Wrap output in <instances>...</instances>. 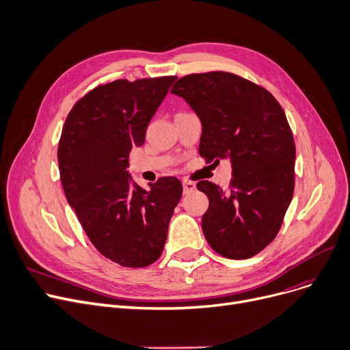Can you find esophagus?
Masks as SVG:
<instances>
[{
  "label": "esophagus",
  "mask_w": 350,
  "mask_h": 350,
  "mask_svg": "<svg viewBox=\"0 0 350 350\" xmlns=\"http://www.w3.org/2000/svg\"><path fill=\"white\" fill-rule=\"evenodd\" d=\"M182 185H184V193H191L196 188L195 182H192V180H184V184Z\"/></svg>",
  "instance_id": "esophagus-1"
}]
</instances>
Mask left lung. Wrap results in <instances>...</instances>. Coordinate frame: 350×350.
<instances>
[{"label": "left lung", "mask_w": 350, "mask_h": 350, "mask_svg": "<svg viewBox=\"0 0 350 350\" xmlns=\"http://www.w3.org/2000/svg\"><path fill=\"white\" fill-rule=\"evenodd\" d=\"M171 92L201 118V158L232 165L226 191L196 185L209 199L208 243L228 259L255 256L276 238L293 196L296 149L285 111L268 90L225 71L185 75Z\"/></svg>", "instance_id": "obj_1"}]
</instances>
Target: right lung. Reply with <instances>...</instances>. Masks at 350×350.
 <instances>
[{
    "mask_svg": "<svg viewBox=\"0 0 350 350\" xmlns=\"http://www.w3.org/2000/svg\"><path fill=\"white\" fill-rule=\"evenodd\" d=\"M175 79L99 84L78 99L62 126L58 166L66 201L96 251L125 268H145L161 256L182 196L174 176L144 189L126 171L131 149L145 142L148 124Z\"/></svg>",
    "mask_w": 350,
    "mask_h": 350,
    "instance_id": "right-lung-1",
    "label": "right lung"
}]
</instances>
